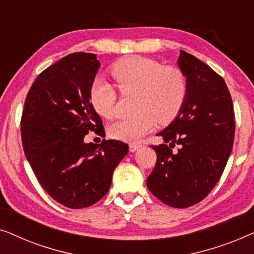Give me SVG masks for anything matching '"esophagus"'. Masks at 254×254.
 Instances as JSON below:
<instances>
[{"label": "esophagus", "instance_id": "obj_1", "mask_svg": "<svg viewBox=\"0 0 254 254\" xmlns=\"http://www.w3.org/2000/svg\"><path fill=\"white\" fill-rule=\"evenodd\" d=\"M140 148H141V144H137V143H130L129 144V151L130 152H135L136 150H138Z\"/></svg>", "mask_w": 254, "mask_h": 254}]
</instances>
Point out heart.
Wrapping results in <instances>:
<instances>
[{
	"mask_svg": "<svg viewBox=\"0 0 254 254\" xmlns=\"http://www.w3.org/2000/svg\"><path fill=\"white\" fill-rule=\"evenodd\" d=\"M111 74L124 93L137 92V114L117 120L110 127V135L125 142H138L156 125L168 124L178 116L185 103L187 82L177 67H163L152 59L125 58L111 69ZM116 90L103 78L93 81L90 102L96 112L106 119L116 113Z\"/></svg>",
	"mask_w": 254,
	"mask_h": 254,
	"instance_id": "1",
	"label": "heart"
}]
</instances>
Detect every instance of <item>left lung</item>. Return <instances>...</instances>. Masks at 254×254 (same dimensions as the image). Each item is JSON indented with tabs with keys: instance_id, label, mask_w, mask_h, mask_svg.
I'll use <instances>...</instances> for the list:
<instances>
[{
	"instance_id": "1",
	"label": "left lung",
	"mask_w": 254,
	"mask_h": 254,
	"mask_svg": "<svg viewBox=\"0 0 254 254\" xmlns=\"http://www.w3.org/2000/svg\"><path fill=\"white\" fill-rule=\"evenodd\" d=\"M177 64L187 82L185 103L171 124L156 135L157 162L148 190L163 203L187 208L216 185L231 154L235 136L232 99L224 79L192 54L180 51ZM179 144L177 153L171 147Z\"/></svg>"
}]
</instances>
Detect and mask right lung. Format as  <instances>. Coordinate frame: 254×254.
Here are the masks:
<instances>
[{
	"label": "right lung",
	"mask_w": 254,
	"mask_h": 254,
	"mask_svg": "<svg viewBox=\"0 0 254 254\" xmlns=\"http://www.w3.org/2000/svg\"><path fill=\"white\" fill-rule=\"evenodd\" d=\"M99 67L96 54L67 55L38 76L23 110L27 161L43 189L71 209L92 206L109 192L114 169L128 152L121 141L84 142L90 130L103 128L90 103Z\"/></svg>",
	"instance_id": "1"
}]
</instances>
